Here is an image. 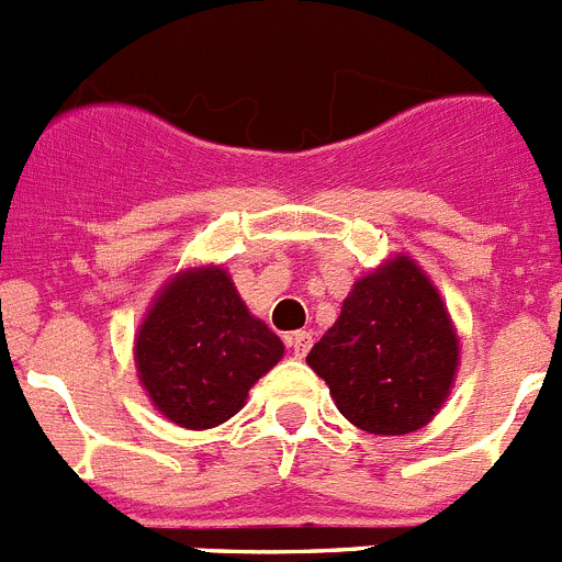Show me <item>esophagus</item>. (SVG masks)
I'll return each mask as SVG.
<instances>
[{
    "instance_id": "1",
    "label": "esophagus",
    "mask_w": 562,
    "mask_h": 562,
    "mask_svg": "<svg viewBox=\"0 0 562 562\" xmlns=\"http://www.w3.org/2000/svg\"><path fill=\"white\" fill-rule=\"evenodd\" d=\"M313 344V336L307 330H296L291 338H288V347H291V352L296 358H305L307 350H311Z\"/></svg>"
}]
</instances>
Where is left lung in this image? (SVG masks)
Segmentation results:
<instances>
[{
	"label": "left lung",
	"mask_w": 562,
	"mask_h": 562,
	"mask_svg": "<svg viewBox=\"0 0 562 562\" xmlns=\"http://www.w3.org/2000/svg\"><path fill=\"white\" fill-rule=\"evenodd\" d=\"M307 367L361 431L397 437L428 426L451 394L459 338L437 285L406 255L369 271Z\"/></svg>",
	"instance_id": "obj_1"
}]
</instances>
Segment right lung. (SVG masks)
Returning a JSON list of instances; mask_svg holds the SVG:
<instances>
[{
	"instance_id": "add662e5",
	"label": "right lung",
	"mask_w": 562,
	"mask_h": 562,
	"mask_svg": "<svg viewBox=\"0 0 562 562\" xmlns=\"http://www.w3.org/2000/svg\"><path fill=\"white\" fill-rule=\"evenodd\" d=\"M282 352L280 338L251 316L221 266L179 271L165 282L134 341L150 403L190 431L235 417Z\"/></svg>"
}]
</instances>
